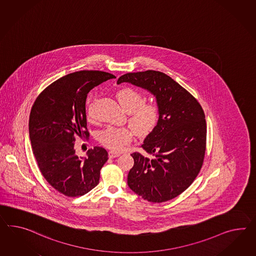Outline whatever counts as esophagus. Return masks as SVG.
I'll return each instance as SVG.
<instances>
[{
    "instance_id": "34e87169",
    "label": "esophagus",
    "mask_w": 256,
    "mask_h": 256,
    "mask_svg": "<svg viewBox=\"0 0 256 256\" xmlns=\"http://www.w3.org/2000/svg\"><path fill=\"white\" fill-rule=\"evenodd\" d=\"M120 154L118 153V152H116V151H110L108 152V157L110 158H117L120 156Z\"/></svg>"
}]
</instances>
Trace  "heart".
<instances>
[{"label":"heart","mask_w":256,"mask_h":256,"mask_svg":"<svg viewBox=\"0 0 256 256\" xmlns=\"http://www.w3.org/2000/svg\"><path fill=\"white\" fill-rule=\"evenodd\" d=\"M120 106L129 112V122L139 134H150L157 125L160 118V108L156 103H146V96L136 89L126 87L117 92ZM96 99L89 101L87 114L89 118L94 117ZM134 132L130 128L106 127L99 132L100 143L113 150H120L131 142Z\"/></svg>","instance_id":"b5f03b06"}]
</instances>
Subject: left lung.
Wrapping results in <instances>:
<instances>
[{"label": "left lung", "mask_w": 256, "mask_h": 256, "mask_svg": "<svg viewBox=\"0 0 256 256\" xmlns=\"http://www.w3.org/2000/svg\"><path fill=\"white\" fill-rule=\"evenodd\" d=\"M129 82L151 92L160 108L156 127L144 138V154H131L134 164L129 188L150 202H164L190 186L204 164L207 126L197 99L170 76L156 70L126 73Z\"/></svg>", "instance_id": "8db88e82"}]
</instances>
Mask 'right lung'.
I'll return each mask as SVG.
<instances>
[{"label":"right lung","instance_id":"obj_1","mask_svg":"<svg viewBox=\"0 0 256 256\" xmlns=\"http://www.w3.org/2000/svg\"><path fill=\"white\" fill-rule=\"evenodd\" d=\"M116 78L99 70L70 73L47 86L33 104L28 122L33 154L46 181L68 197L88 193L99 183L108 151L94 146L88 157L75 154L77 136H89L86 102L88 92Z\"/></svg>","mask_w":256,"mask_h":256}]
</instances>
